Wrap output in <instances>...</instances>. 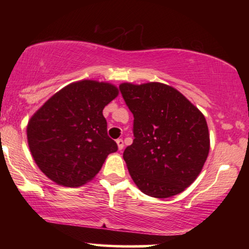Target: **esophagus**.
Here are the masks:
<instances>
[{
  "label": "esophagus",
  "mask_w": 249,
  "mask_h": 249,
  "mask_svg": "<svg viewBox=\"0 0 249 249\" xmlns=\"http://www.w3.org/2000/svg\"><path fill=\"white\" fill-rule=\"evenodd\" d=\"M117 145H118V149L119 151H122L124 149V141L122 139H117Z\"/></svg>",
  "instance_id": "1"
}]
</instances>
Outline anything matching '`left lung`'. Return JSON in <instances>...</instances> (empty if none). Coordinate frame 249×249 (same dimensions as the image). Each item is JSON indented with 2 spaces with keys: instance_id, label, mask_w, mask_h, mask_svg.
Listing matches in <instances>:
<instances>
[{
  "instance_id": "8db88e82",
  "label": "left lung",
  "mask_w": 249,
  "mask_h": 249,
  "mask_svg": "<svg viewBox=\"0 0 249 249\" xmlns=\"http://www.w3.org/2000/svg\"><path fill=\"white\" fill-rule=\"evenodd\" d=\"M119 88L134 114L135 139L124 159L136 186L155 198L182 193L209 155L205 117L169 85L124 83Z\"/></svg>"
}]
</instances>
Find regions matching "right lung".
<instances>
[{
	"label": "right lung",
	"instance_id": "add662e5",
	"mask_svg": "<svg viewBox=\"0 0 249 249\" xmlns=\"http://www.w3.org/2000/svg\"><path fill=\"white\" fill-rule=\"evenodd\" d=\"M118 95L114 85L85 79L63 87L34 113L27 139L34 161L47 178L61 186L79 187L118 151L103 115Z\"/></svg>",
	"mask_w": 249,
	"mask_h": 249
}]
</instances>
